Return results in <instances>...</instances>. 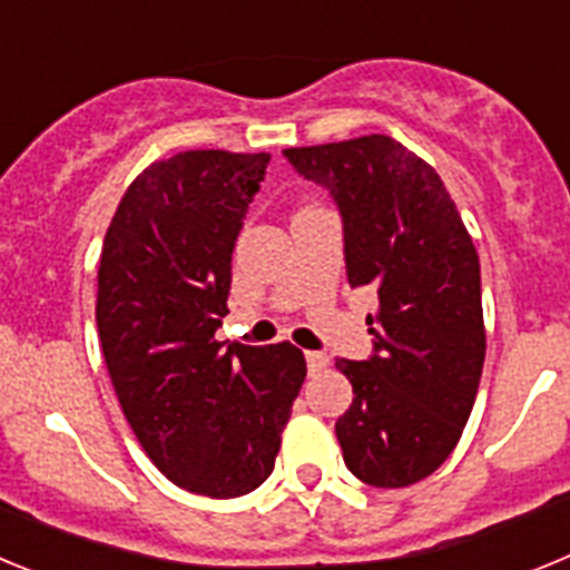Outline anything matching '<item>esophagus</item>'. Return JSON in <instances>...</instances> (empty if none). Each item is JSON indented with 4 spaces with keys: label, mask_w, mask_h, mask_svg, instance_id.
<instances>
[{
    "label": "esophagus",
    "mask_w": 570,
    "mask_h": 570,
    "mask_svg": "<svg viewBox=\"0 0 570 570\" xmlns=\"http://www.w3.org/2000/svg\"><path fill=\"white\" fill-rule=\"evenodd\" d=\"M305 362H308L311 374H320V371H325V367L331 365L328 356L320 354V351H308V354H305Z\"/></svg>",
    "instance_id": "1"
}]
</instances>
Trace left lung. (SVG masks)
I'll return each instance as SVG.
<instances>
[{"label":"left lung","mask_w":570,"mask_h":570,"mask_svg":"<svg viewBox=\"0 0 570 570\" xmlns=\"http://www.w3.org/2000/svg\"><path fill=\"white\" fill-rule=\"evenodd\" d=\"M282 154L340 208L351 288L380 296L374 354L336 360L354 385L336 420L342 460L367 485H414L451 456L476 400L480 256L440 174L391 136Z\"/></svg>","instance_id":"left-lung-1"}]
</instances>
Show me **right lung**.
Instances as JSON below:
<instances>
[{"instance_id": "1", "label": "right lung", "mask_w": 570, "mask_h": 570, "mask_svg": "<svg viewBox=\"0 0 570 570\" xmlns=\"http://www.w3.org/2000/svg\"><path fill=\"white\" fill-rule=\"evenodd\" d=\"M271 154L185 150L136 176L99 259L97 328L122 414L174 485L234 500L268 480L305 382L291 342L216 340L230 254Z\"/></svg>"}]
</instances>
